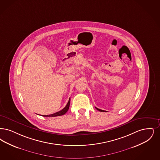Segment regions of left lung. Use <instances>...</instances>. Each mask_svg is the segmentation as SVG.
Wrapping results in <instances>:
<instances>
[{"mask_svg":"<svg viewBox=\"0 0 160 160\" xmlns=\"http://www.w3.org/2000/svg\"><path fill=\"white\" fill-rule=\"evenodd\" d=\"M96 108V109H98V111H101V112H106V111H104V110H102V109H100L98 108Z\"/></svg>","mask_w":160,"mask_h":160,"instance_id":"8db88e82","label":"left lung"}]
</instances>
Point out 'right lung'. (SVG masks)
Wrapping results in <instances>:
<instances>
[{
	"mask_svg": "<svg viewBox=\"0 0 160 160\" xmlns=\"http://www.w3.org/2000/svg\"><path fill=\"white\" fill-rule=\"evenodd\" d=\"M70 98L69 99V101L67 103V105L65 107V108L61 110L60 111H58L57 112H55L54 114H52L51 115H42L43 117H57V116H60V115H64L68 110L70 107Z\"/></svg>",
	"mask_w": 160,
	"mask_h": 160,
	"instance_id": "add662e5",
	"label": "right lung"
}]
</instances>
